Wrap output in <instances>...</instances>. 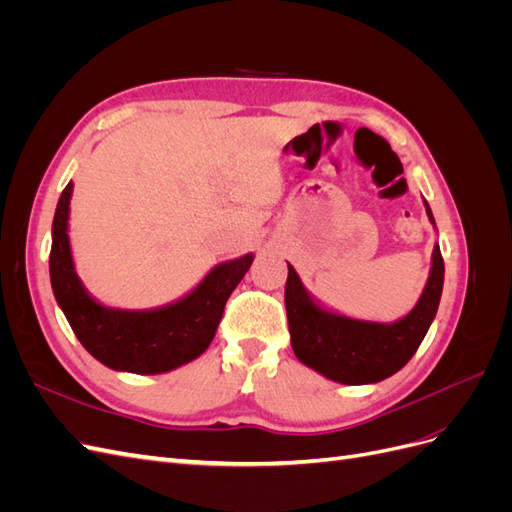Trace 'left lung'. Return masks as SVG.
I'll list each match as a JSON object with an SVG mask.
<instances>
[{
    "mask_svg": "<svg viewBox=\"0 0 512 512\" xmlns=\"http://www.w3.org/2000/svg\"><path fill=\"white\" fill-rule=\"evenodd\" d=\"M429 222L436 226L425 200ZM444 286L440 245H433L427 284L410 312L395 322L359 320L320 305L288 262L286 314L297 359L339 384H374L404 367L436 318Z\"/></svg>",
    "mask_w": 512,
    "mask_h": 512,
    "instance_id": "1",
    "label": "left lung"
}]
</instances>
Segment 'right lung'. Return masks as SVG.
Returning <instances> with one entry per match:
<instances>
[{
  "mask_svg": "<svg viewBox=\"0 0 512 512\" xmlns=\"http://www.w3.org/2000/svg\"><path fill=\"white\" fill-rule=\"evenodd\" d=\"M74 183L61 192L53 218L49 273L55 301L83 348L115 371L153 376L198 359L218 331L226 301L250 271L254 254L215 265L181 299L151 309H119L91 297L76 275L68 237Z\"/></svg>",
  "mask_w": 512,
  "mask_h": 512,
  "instance_id": "1",
  "label": "right lung"
}]
</instances>
